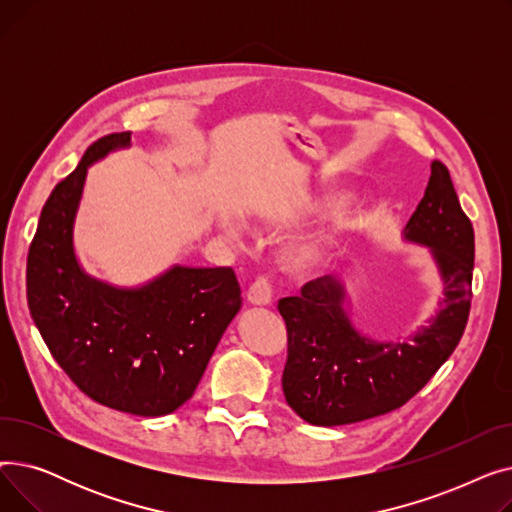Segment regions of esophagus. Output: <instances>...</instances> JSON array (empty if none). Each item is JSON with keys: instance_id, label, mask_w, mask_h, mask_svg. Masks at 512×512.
Instances as JSON below:
<instances>
[{"instance_id": "obj_1", "label": "esophagus", "mask_w": 512, "mask_h": 512, "mask_svg": "<svg viewBox=\"0 0 512 512\" xmlns=\"http://www.w3.org/2000/svg\"><path fill=\"white\" fill-rule=\"evenodd\" d=\"M272 282L267 280L265 276H259L247 290V301L255 307H265L272 303Z\"/></svg>"}]
</instances>
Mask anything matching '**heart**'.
I'll return each instance as SVG.
<instances>
[{"label":"heart","mask_w":512,"mask_h":512,"mask_svg":"<svg viewBox=\"0 0 512 512\" xmlns=\"http://www.w3.org/2000/svg\"><path fill=\"white\" fill-rule=\"evenodd\" d=\"M330 201H336V199H330ZM355 226L357 222L353 218H346L338 222V226L332 232L305 240L301 245H294L284 257L286 270L294 274H313V272L324 270V267H328L334 259L340 234L353 230Z\"/></svg>","instance_id":"heart-1"}]
</instances>
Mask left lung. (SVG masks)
<instances>
[{"label":"left lung","mask_w":512,"mask_h":512,"mask_svg":"<svg viewBox=\"0 0 512 512\" xmlns=\"http://www.w3.org/2000/svg\"><path fill=\"white\" fill-rule=\"evenodd\" d=\"M402 238L429 249L444 286L438 313L409 340L361 334L346 313L348 290L334 276L307 282L299 297L280 299L288 330L282 390L307 423L346 425L402 407L459 344L471 309L475 234L440 161H432L425 195Z\"/></svg>","instance_id":"8db88e82"}]
</instances>
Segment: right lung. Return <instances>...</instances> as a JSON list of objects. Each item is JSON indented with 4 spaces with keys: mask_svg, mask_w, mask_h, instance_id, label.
<instances>
[{
    "mask_svg": "<svg viewBox=\"0 0 512 512\" xmlns=\"http://www.w3.org/2000/svg\"><path fill=\"white\" fill-rule=\"evenodd\" d=\"M130 132L93 143L43 205L26 259V301L49 353L99 405L141 417L174 413L242 305L232 267L170 270L141 286L89 276L74 251V222L87 170Z\"/></svg>",
    "mask_w": 512,
    "mask_h": 512,
    "instance_id": "obj_1",
    "label": "right lung"
}]
</instances>
